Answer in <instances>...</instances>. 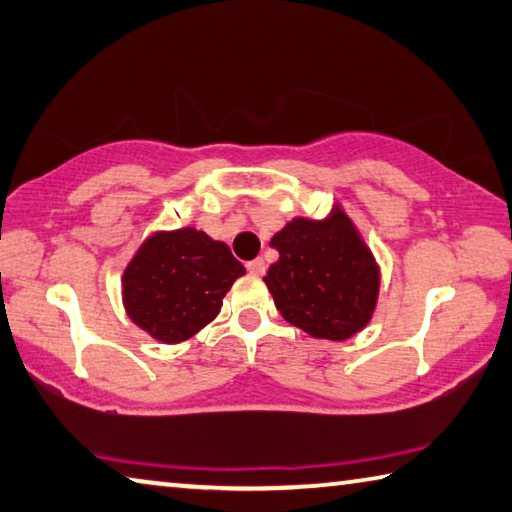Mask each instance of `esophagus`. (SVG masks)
Here are the masks:
<instances>
[{"mask_svg":"<svg viewBox=\"0 0 512 512\" xmlns=\"http://www.w3.org/2000/svg\"><path fill=\"white\" fill-rule=\"evenodd\" d=\"M247 272L254 276H263L265 274V261L263 258H254V261L247 263Z\"/></svg>","mask_w":512,"mask_h":512,"instance_id":"obj_1","label":"esophagus"}]
</instances>
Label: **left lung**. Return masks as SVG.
Masks as SVG:
<instances>
[{
	"label": "left lung",
	"instance_id": "left-lung-1",
	"mask_svg": "<svg viewBox=\"0 0 512 512\" xmlns=\"http://www.w3.org/2000/svg\"><path fill=\"white\" fill-rule=\"evenodd\" d=\"M272 247L279 261L263 281L285 321L333 342L369 324L380 272L342 211L330 220H292L272 238Z\"/></svg>",
	"mask_w": 512,
	"mask_h": 512
}]
</instances>
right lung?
Segmentation results:
<instances>
[{
  "mask_svg": "<svg viewBox=\"0 0 512 512\" xmlns=\"http://www.w3.org/2000/svg\"><path fill=\"white\" fill-rule=\"evenodd\" d=\"M245 267L204 231L155 233L125 267L123 303L130 319L164 344L193 337L218 315L222 297Z\"/></svg>",
  "mask_w": 512,
  "mask_h": 512,
  "instance_id": "right-lung-1",
  "label": "right lung"
}]
</instances>
